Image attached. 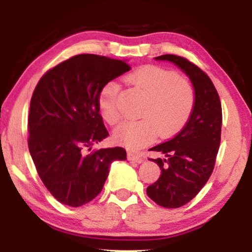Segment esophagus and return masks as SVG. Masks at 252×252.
Wrapping results in <instances>:
<instances>
[{
    "label": "esophagus",
    "instance_id": "1",
    "mask_svg": "<svg viewBox=\"0 0 252 252\" xmlns=\"http://www.w3.org/2000/svg\"><path fill=\"white\" fill-rule=\"evenodd\" d=\"M127 157H128L129 160L135 161V163H142V161H143L142 156H140V155H136V154H133V153H128Z\"/></svg>",
    "mask_w": 252,
    "mask_h": 252
}]
</instances>
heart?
I'll return each instance as SVG.
<instances>
[{"instance_id": "1", "label": "heart", "mask_w": 252, "mask_h": 252, "mask_svg": "<svg viewBox=\"0 0 252 252\" xmlns=\"http://www.w3.org/2000/svg\"><path fill=\"white\" fill-rule=\"evenodd\" d=\"M126 84L146 96L140 110L142 118L126 120L117 127V143L139 149L154 141L157 134L171 136L178 133L190 118L195 108V88L187 78L157 65L137 67L125 77ZM99 111L110 125L122 118L120 88L115 81L103 86L98 97Z\"/></svg>"}]
</instances>
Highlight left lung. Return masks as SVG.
<instances>
[{
	"label": "left lung",
	"mask_w": 252,
	"mask_h": 252,
	"mask_svg": "<svg viewBox=\"0 0 252 252\" xmlns=\"http://www.w3.org/2000/svg\"><path fill=\"white\" fill-rule=\"evenodd\" d=\"M156 60L178 65L190 78L196 93L195 108L184 128L149 149L164 157L153 159L161 172L147 188V195L163 208L175 209L190 202L211 177L221 140V103L209 75L187 58L161 55Z\"/></svg>",
	"instance_id": "8db88e82"
}]
</instances>
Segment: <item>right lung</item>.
I'll return each mask as SVG.
<instances>
[{"label":"right lung","mask_w":252,"mask_h":252,"mask_svg":"<svg viewBox=\"0 0 252 252\" xmlns=\"http://www.w3.org/2000/svg\"><path fill=\"white\" fill-rule=\"evenodd\" d=\"M125 62L81 54L44 73L34 89L29 113L30 154L50 194L65 205L87 204L102 191L122 147L94 149L109 136L99 113L103 86L129 71Z\"/></svg>","instance_id":"right-lung-1"}]
</instances>
